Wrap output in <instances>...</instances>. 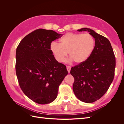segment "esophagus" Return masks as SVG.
Segmentation results:
<instances>
[{
  "instance_id": "34e87169",
  "label": "esophagus",
  "mask_w": 124,
  "mask_h": 124,
  "mask_svg": "<svg viewBox=\"0 0 124 124\" xmlns=\"http://www.w3.org/2000/svg\"><path fill=\"white\" fill-rule=\"evenodd\" d=\"M71 67L70 66H67V71H68V73H70V70H71Z\"/></svg>"
}]
</instances>
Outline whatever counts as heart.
Wrapping results in <instances>:
<instances>
[{"label": "heart", "mask_w": 124, "mask_h": 124, "mask_svg": "<svg viewBox=\"0 0 124 124\" xmlns=\"http://www.w3.org/2000/svg\"><path fill=\"white\" fill-rule=\"evenodd\" d=\"M95 41L89 33H67L60 40V43L52 42L50 49L58 62H63L67 55L71 61L80 64L89 58L93 51Z\"/></svg>", "instance_id": "obj_1"}]
</instances>
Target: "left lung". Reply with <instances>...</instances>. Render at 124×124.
<instances>
[{"instance_id": "left-lung-1", "label": "left lung", "mask_w": 124, "mask_h": 124, "mask_svg": "<svg viewBox=\"0 0 124 124\" xmlns=\"http://www.w3.org/2000/svg\"><path fill=\"white\" fill-rule=\"evenodd\" d=\"M78 31H87L95 39L93 53L85 62L71 68L74 77L73 91L80 100L92 103L107 92L114 79L115 57L110 42L93 30L83 28Z\"/></svg>"}]
</instances>
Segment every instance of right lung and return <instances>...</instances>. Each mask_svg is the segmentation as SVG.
<instances>
[{"label":"right lung","instance_id":"obj_1","mask_svg":"<svg viewBox=\"0 0 124 124\" xmlns=\"http://www.w3.org/2000/svg\"><path fill=\"white\" fill-rule=\"evenodd\" d=\"M61 36L52 30L38 29L25 36L16 48L18 83L25 95L37 103L55 100L59 85L68 74L66 66L56 61L50 49L52 41Z\"/></svg>","mask_w":124,"mask_h":124}]
</instances>
